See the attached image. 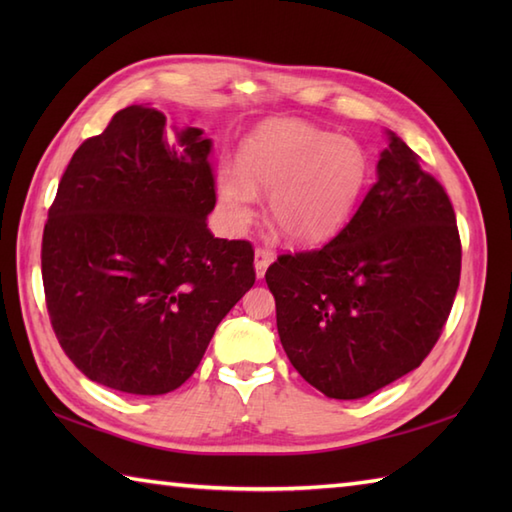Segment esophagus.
<instances>
[{
	"label": "esophagus",
	"instance_id": "1",
	"mask_svg": "<svg viewBox=\"0 0 512 512\" xmlns=\"http://www.w3.org/2000/svg\"><path fill=\"white\" fill-rule=\"evenodd\" d=\"M270 262H273V255H270L268 250H264V248L255 250V275H257V279H264Z\"/></svg>",
	"mask_w": 512,
	"mask_h": 512
}]
</instances>
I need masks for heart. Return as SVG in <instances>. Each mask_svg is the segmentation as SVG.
<instances>
[{
  "label": "heart",
  "mask_w": 512,
  "mask_h": 512,
  "mask_svg": "<svg viewBox=\"0 0 512 512\" xmlns=\"http://www.w3.org/2000/svg\"><path fill=\"white\" fill-rule=\"evenodd\" d=\"M237 169H217L215 193L226 224L242 233L255 220L257 191L268 193V220L290 244L317 246L352 220L369 180L367 149L295 118L257 127Z\"/></svg>",
  "instance_id": "heart-1"
}]
</instances>
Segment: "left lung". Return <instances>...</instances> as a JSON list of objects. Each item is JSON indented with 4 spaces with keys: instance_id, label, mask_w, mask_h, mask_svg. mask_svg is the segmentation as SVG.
<instances>
[{
    "instance_id": "8db88e82",
    "label": "left lung",
    "mask_w": 512,
    "mask_h": 512,
    "mask_svg": "<svg viewBox=\"0 0 512 512\" xmlns=\"http://www.w3.org/2000/svg\"><path fill=\"white\" fill-rule=\"evenodd\" d=\"M449 195L389 134L376 184L332 242L266 270L292 367L336 400L413 372L440 339L460 286Z\"/></svg>"
}]
</instances>
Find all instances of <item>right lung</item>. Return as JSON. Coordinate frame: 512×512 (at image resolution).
I'll return each instance as SVG.
<instances>
[{
    "instance_id": "obj_1",
    "label": "right lung",
    "mask_w": 512,
    "mask_h": 512,
    "mask_svg": "<svg viewBox=\"0 0 512 512\" xmlns=\"http://www.w3.org/2000/svg\"><path fill=\"white\" fill-rule=\"evenodd\" d=\"M149 105L74 151L43 228L54 334L90 380L136 396L178 389L255 284L253 248L206 226L213 140Z\"/></svg>"
}]
</instances>
